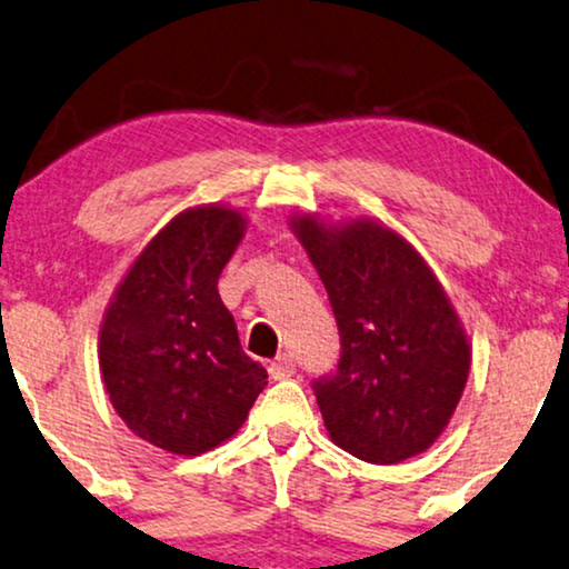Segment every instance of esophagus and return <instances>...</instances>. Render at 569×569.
<instances>
[{
  "label": "esophagus",
  "instance_id": "1",
  "mask_svg": "<svg viewBox=\"0 0 569 569\" xmlns=\"http://www.w3.org/2000/svg\"><path fill=\"white\" fill-rule=\"evenodd\" d=\"M270 375L272 380H289V377L297 375V361H293L289 353H280L278 359L270 363Z\"/></svg>",
  "mask_w": 569,
  "mask_h": 569
}]
</instances>
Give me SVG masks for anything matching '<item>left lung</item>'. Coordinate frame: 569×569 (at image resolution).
<instances>
[{
    "label": "left lung",
    "instance_id": "left-lung-1",
    "mask_svg": "<svg viewBox=\"0 0 569 569\" xmlns=\"http://www.w3.org/2000/svg\"><path fill=\"white\" fill-rule=\"evenodd\" d=\"M291 226L340 332L338 367L312 382L330 439L380 466L423 452L448 427L471 367L442 286L408 241L377 223Z\"/></svg>",
    "mask_w": 569,
    "mask_h": 569
}]
</instances>
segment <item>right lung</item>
Returning <instances> with one entry per match:
<instances>
[{
    "label": "right lung",
    "mask_w": 569,
    "mask_h": 569,
    "mask_svg": "<svg viewBox=\"0 0 569 569\" xmlns=\"http://www.w3.org/2000/svg\"><path fill=\"white\" fill-rule=\"evenodd\" d=\"M241 237L237 210H184L138 257L106 312L98 359L111 406L134 435L177 456L229 439L268 385L218 297Z\"/></svg>",
    "instance_id": "right-lung-1"
}]
</instances>
